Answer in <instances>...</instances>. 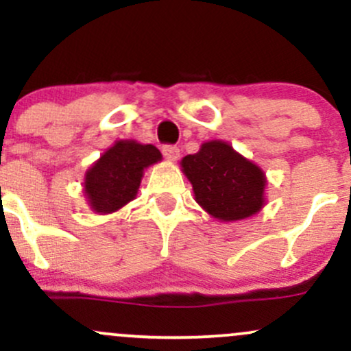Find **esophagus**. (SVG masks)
<instances>
[{
  "label": "esophagus",
  "mask_w": 351,
  "mask_h": 351,
  "mask_svg": "<svg viewBox=\"0 0 351 351\" xmlns=\"http://www.w3.org/2000/svg\"><path fill=\"white\" fill-rule=\"evenodd\" d=\"M162 152L165 158L170 160V162H176L180 158V148L176 145H163Z\"/></svg>",
  "instance_id": "esophagus-1"
}]
</instances>
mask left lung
<instances>
[{"label": "left lung", "mask_w": 351, "mask_h": 351, "mask_svg": "<svg viewBox=\"0 0 351 351\" xmlns=\"http://www.w3.org/2000/svg\"><path fill=\"white\" fill-rule=\"evenodd\" d=\"M181 170L196 203L216 219H245L264 206V171L223 140L203 143L198 153L184 156Z\"/></svg>", "instance_id": "obj_1"}]
</instances>
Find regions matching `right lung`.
Wrapping results in <instances>:
<instances>
[{"mask_svg": "<svg viewBox=\"0 0 351 351\" xmlns=\"http://www.w3.org/2000/svg\"><path fill=\"white\" fill-rule=\"evenodd\" d=\"M162 160L153 145L119 140L88 168L84 193L94 213L107 215L130 203L140 188L143 170Z\"/></svg>", "mask_w": 351, "mask_h": 351, "instance_id": "right-lung-1", "label": "right lung"}]
</instances>
